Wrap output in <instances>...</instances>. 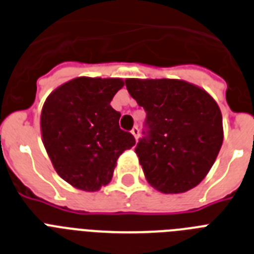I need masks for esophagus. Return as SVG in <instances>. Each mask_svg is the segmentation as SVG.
I'll use <instances>...</instances> for the list:
<instances>
[{
	"instance_id": "1",
	"label": "esophagus",
	"mask_w": 254,
	"mask_h": 254,
	"mask_svg": "<svg viewBox=\"0 0 254 254\" xmlns=\"http://www.w3.org/2000/svg\"><path fill=\"white\" fill-rule=\"evenodd\" d=\"M131 134H133L134 138H135V141H137L138 137H139V129H138V127H134L133 129H131Z\"/></svg>"
}]
</instances>
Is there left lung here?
I'll return each instance as SVG.
<instances>
[{"label":"left lung","mask_w":254,"mask_h":254,"mask_svg":"<svg viewBox=\"0 0 254 254\" xmlns=\"http://www.w3.org/2000/svg\"><path fill=\"white\" fill-rule=\"evenodd\" d=\"M146 112L135 147L148 184L162 193H184L201 183L223 142L222 113L205 90L180 79L125 80Z\"/></svg>","instance_id":"obj_1"}]
</instances>
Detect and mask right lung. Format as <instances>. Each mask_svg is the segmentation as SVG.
Instances as JSON below:
<instances>
[{
    "label": "right lung",
    "instance_id": "obj_1",
    "mask_svg": "<svg viewBox=\"0 0 254 254\" xmlns=\"http://www.w3.org/2000/svg\"><path fill=\"white\" fill-rule=\"evenodd\" d=\"M123 86L120 78H74L43 106L45 150L56 172L77 189L95 191L108 184L119 156L135 145L133 134L120 129L121 113L111 107Z\"/></svg>",
    "mask_w": 254,
    "mask_h": 254
}]
</instances>
